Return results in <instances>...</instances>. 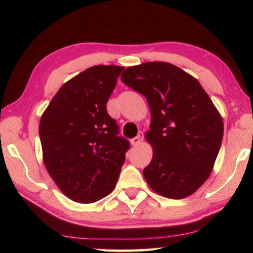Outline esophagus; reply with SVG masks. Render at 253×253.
Segmentation results:
<instances>
[{"label":"esophagus","mask_w":253,"mask_h":253,"mask_svg":"<svg viewBox=\"0 0 253 253\" xmlns=\"http://www.w3.org/2000/svg\"><path fill=\"white\" fill-rule=\"evenodd\" d=\"M143 139H144V132L139 131L138 135H137L135 138H132L130 140V144L132 145V146H137V145H139L140 143L143 142Z\"/></svg>","instance_id":"34e87169"}]
</instances>
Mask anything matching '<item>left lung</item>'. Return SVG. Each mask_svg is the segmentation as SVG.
I'll return each mask as SVG.
<instances>
[{
    "label": "left lung",
    "instance_id": "left-lung-1",
    "mask_svg": "<svg viewBox=\"0 0 253 253\" xmlns=\"http://www.w3.org/2000/svg\"><path fill=\"white\" fill-rule=\"evenodd\" d=\"M122 81L151 108L147 142L153 158L143 169L154 192L169 199L193 194L211 174L223 138V121L194 77L169 62H145Z\"/></svg>",
    "mask_w": 253,
    "mask_h": 253
}]
</instances>
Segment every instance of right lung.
I'll return each mask as SVG.
<instances>
[{"instance_id": "add662e5", "label": "right lung", "mask_w": 253, "mask_h": 253, "mask_svg": "<svg viewBox=\"0 0 253 253\" xmlns=\"http://www.w3.org/2000/svg\"><path fill=\"white\" fill-rule=\"evenodd\" d=\"M124 70L93 66L62 85L40 119L45 169L72 201L93 203L116 186L129 142L118 135L107 101Z\"/></svg>"}]
</instances>
